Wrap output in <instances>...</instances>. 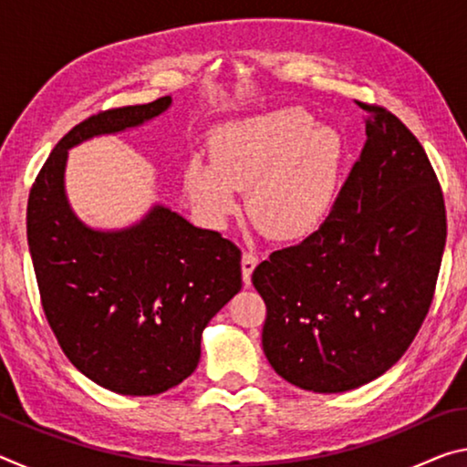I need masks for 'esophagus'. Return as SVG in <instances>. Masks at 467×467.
<instances>
[{
	"mask_svg": "<svg viewBox=\"0 0 467 467\" xmlns=\"http://www.w3.org/2000/svg\"><path fill=\"white\" fill-rule=\"evenodd\" d=\"M257 255L253 251H244L243 253V259H241V270H243V282H244V286H249L251 284V274H253V270H255V265H257Z\"/></svg>",
	"mask_w": 467,
	"mask_h": 467,
	"instance_id": "34e87169",
	"label": "esophagus"
}]
</instances>
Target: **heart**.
<instances>
[{"label": "heart", "mask_w": 467, "mask_h": 467, "mask_svg": "<svg viewBox=\"0 0 467 467\" xmlns=\"http://www.w3.org/2000/svg\"><path fill=\"white\" fill-rule=\"evenodd\" d=\"M212 164L192 161L185 189L214 220L233 216L247 189V214L275 241L298 239L321 223L334 200L344 141L298 107L275 109L218 128Z\"/></svg>", "instance_id": "heart-1"}]
</instances>
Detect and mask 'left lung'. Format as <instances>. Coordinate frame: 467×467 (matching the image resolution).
<instances>
[{
	"instance_id": "left-lung-1",
	"label": "left lung",
	"mask_w": 467,
	"mask_h": 467,
	"mask_svg": "<svg viewBox=\"0 0 467 467\" xmlns=\"http://www.w3.org/2000/svg\"><path fill=\"white\" fill-rule=\"evenodd\" d=\"M357 105L367 140L327 218L251 275L267 311V360L315 393L354 389L404 357L447 239L442 189L420 141L391 110Z\"/></svg>"
}]
</instances>
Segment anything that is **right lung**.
<instances>
[{
	"instance_id": "add662e5",
	"label": "right lung",
	"mask_w": 467,
	"mask_h": 467,
	"mask_svg": "<svg viewBox=\"0 0 467 467\" xmlns=\"http://www.w3.org/2000/svg\"><path fill=\"white\" fill-rule=\"evenodd\" d=\"M171 97L100 110L63 136L30 189L26 236L45 317L69 362L121 395H156L193 373L202 331L241 290V249L154 205L140 224L100 233L63 192L67 150L136 128Z\"/></svg>"
}]
</instances>
